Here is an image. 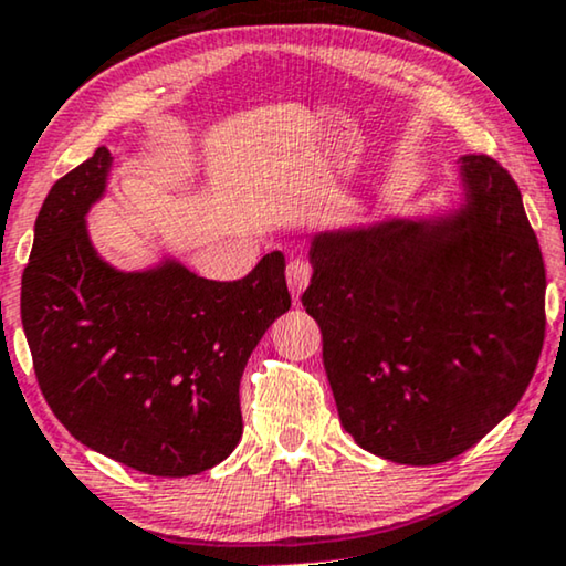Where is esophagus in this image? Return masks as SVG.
<instances>
[{"instance_id": "obj_1", "label": "esophagus", "mask_w": 566, "mask_h": 566, "mask_svg": "<svg viewBox=\"0 0 566 566\" xmlns=\"http://www.w3.org/2000/svg\"><path fill=\"white\" fill-rule=\"evenodd\" d=\"M310 284V264L305 259H290V264H286V286H290V294H292V302L297 305L302 292L307 290Z\"/></svg>"}]
</instances>
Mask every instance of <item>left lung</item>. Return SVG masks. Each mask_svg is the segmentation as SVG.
I'll return each instance as SVG.
<instances>
[{
	"mask_svg": "<svg viewBox=\"0 0 566 566\" xmlns=\"http://www.w3.org/2000/svg\"><path fill=\"white\" fill-rule=\"evenodd\" d=\"M459 200L317 230L302 305L323 333L340 426L364 451L441 464L511 412L544 346V259L521 189L459 158Z\"/></svg>",
	"mask_w": 566,
	"mask_h": 566,
	"instance_id": "8db88e82",
	"label": "left lung"
}]
</instances>
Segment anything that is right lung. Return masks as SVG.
<instances>
[{
    "mask_svg": "<svg viewBox=\"0 0 566 566\" xmlns=\"http://www.w3.org/2000/svg\"><path fill=\"white\" fill-rule=\"evenodd\" d=\"M113 154L55 181L22 274V328L53 416L76 441L154 476H189L241 441V377L269 325L290 310L284 256L238 282L197 276L171 253L117 269L90 235Z\"/></svg>",
    "mask_w": 566,
    "mask_h": 566,
    "instance_id": "1",
    "label": "right lung"
}]
</instances>
